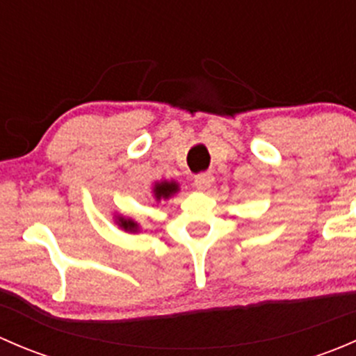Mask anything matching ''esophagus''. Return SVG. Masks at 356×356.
I'll list each match as a JSON object with an SVG mask.
<instances>
[{
	"mask_svg": "<svg viewBox=\"0 0 356 356\" xmlns=\"http://www.w3.org/2000/svg\"><path fill=\"white\" fill-rule=\"evenodd\" d=\"M211 182H213V175H211L210 172H201V174L195 175V186L201 189V191L210 188Z\"/></svg>",
	"mask_w": 356,
	"mask_h": 356,
	"instance_id": "34e87169",
	"label": "esophagus"
}]
</instances>
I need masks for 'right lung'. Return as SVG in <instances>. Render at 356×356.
I'll return each instance as SVG.
<instances>
[{"label":"right lung","mask_w":356,"mask_h":356,"mask_svg":"<svg viewBox=\"0 0 356 356\" xmlns=\"http://www.w3.org/2000/svg\"><path fill=\"white\" fill-rule=\"evenodd\" d=\"M179 191H181V188H179V182L175 181H156L152 188L153 198H155L156 203L172 198V196ZM113 218H115L113 222L118 225V229H122V231L131 232V234L141 232V225H139L134 218L124 217V215H118V213H115Z\"/></svg>","instance_id":"obj_1"}]
</instances>
